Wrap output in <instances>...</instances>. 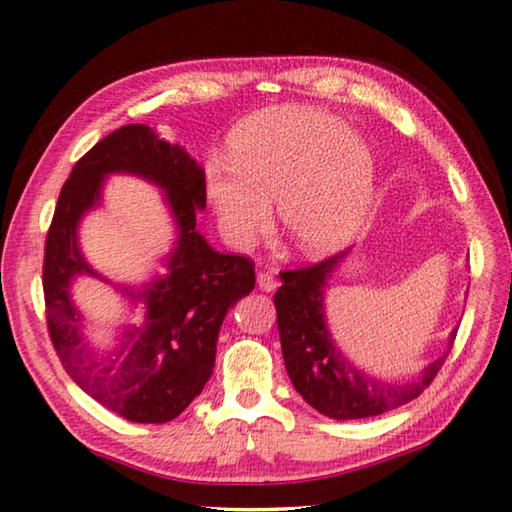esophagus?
<instances>
[{
	"label": "esophagus",
	"mask_w": 512,
	"mask_h": 512,
	"mask_svg": "<svg viewBox=\"0 0 512 512\" xmlns=\"http://www.w3.org/2000/svg\"><path fill=\"white\" fill-rule=\"evenodd\" d=\"M256 283H258V288H261L263 292H272V290L279 288V281H276L274 276L267 274V272H258Z\"/></svg>",
	"instance_id": "1"
}]
</instances>
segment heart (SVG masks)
<instances>
[{"label":"heart","mask_w":512,"mask_h":512,"mask_svg":"<svg viewBox=\"0 0 512 512\" xmlns=\"http://www.w3.org/2000/svg\"><path fill=\"white\" fill-rule=\"evenodd\" d=\"M231 170L209 168V200L231 245L251 247L279 206L285 238L303 254L344 247L373 202L371 148L333 114L308 107L270 110L236 132Z\"/></svg>","instance_id":"b5f03b06"}]
</instances>
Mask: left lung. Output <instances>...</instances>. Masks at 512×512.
I'll list each match as a JSON object with an SVG mask.
<instances>
[{
    "label": "left lung",
    "instance_id": "8db88e82",
    "mask_svg": "<svg viewBox=\"0 0 512 512\" xmlns=\"http://www.w3.org/2000/svg\"><path fill=\"white\" fill-rule=\"evenodd\" d=\"M344 258L346 251L317 265L281 272L283 285L274 294V306L285 371L294 389L319 414L335 420H355L380 416L418 398L445 364L456 330L450 335L447 353L427 364L416 380L400 384L360 371L335 344L326 326L324 292Z\"/></svg>",
    "mask_w": 512,
    "mask_h": 512
}]
</instances>
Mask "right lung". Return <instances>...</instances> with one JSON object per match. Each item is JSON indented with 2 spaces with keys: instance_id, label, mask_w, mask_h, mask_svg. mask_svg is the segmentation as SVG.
I'll return each mask as SVG.
<instances>
[{
  "instance_id": "obj_1",
  "label": "right lung",
  "mask_w": 512,
  "mask_h": 512,
  "mask_svg": "<svg viewBox=\"0 0 512 512\" xmlns=\"http://www.w3.org/2000/svg\"><path fill=\"white\" fill-rule=\"evenodd\" d=\"M112 172L139 174L167 193L178 240L168 275L143 291L123 290L147 306L142 324L126 327L114 349L96 354L68 290L76 275L102 278L77 247V224L100 201L104 177ZM204 206L200 164L148 125L130 123L76 161L53 211L42 267L51 344L87 396L132 423H168L200 396L213 373L224 315L256 285L247 256L220 254L195 229V213Z\"/></svg>"
}]
</instances>
